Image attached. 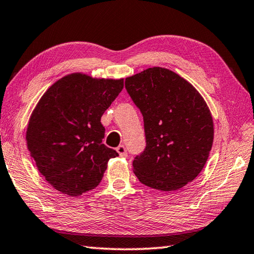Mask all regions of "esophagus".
Segmentation results:
<instances>
[{
    "instance_id": "obj_1",
    "label": "esophagus",
    "mask_w": 254,
    "mask_h": 254,
    "mask_svg": "<svg viewBox=\"0 0 254 254\" xmlns=\"http://www.w3.org/2000/svg\"><path fill=\"white\" fill-rule=\"evenodd\" d=\"M117 152L119 153V155L121 156V157H127V148L123 146V145H120V146L117 147Z\"/></svg>"
}]
</instances>
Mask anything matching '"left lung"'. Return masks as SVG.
Returning a JSON list of instances; mask_svg holds the SVG:
<instances>
[{"label": "left lung", "mask_w": 254, "mask_h": 254, "mask_svg": "<svg viewBox=\"0 0 254 254\" xmlns=\"http://www.w3.org/2000/svg\"><path fill=\"white\" fill-rule=\"evenodd\" d=\"M126 88L144 119L146 147L133 160L143 185L176 191L206 164L214 139L212 113L201 94L180 75L149 67L126 78Z\"/></svg>", "instance_id": "left-lung-1"}]
</instances>
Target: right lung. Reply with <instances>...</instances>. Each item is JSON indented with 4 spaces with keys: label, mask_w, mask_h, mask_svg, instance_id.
Returning a JSON list of instances; mask_svg holds the SVG:
<instances>
[{
    "label": "right lung",
    "mask_w": 254,
    "mask_h": 254,
    "mask_svg": "<svg viewBox=\"0 0 254 254\" xmlns=\"http://www.w3.org/2000/svg\"><path fill=\"white\" fill-rule=\"evenodd\" d=\"M123 88V78L72 73L50 86L29 118L26 143L47 182L68 196L99 185L119 154L102 144L101 116Z\"/></svg>",
    "instance_id": "add662e5"
}]
</instances>
